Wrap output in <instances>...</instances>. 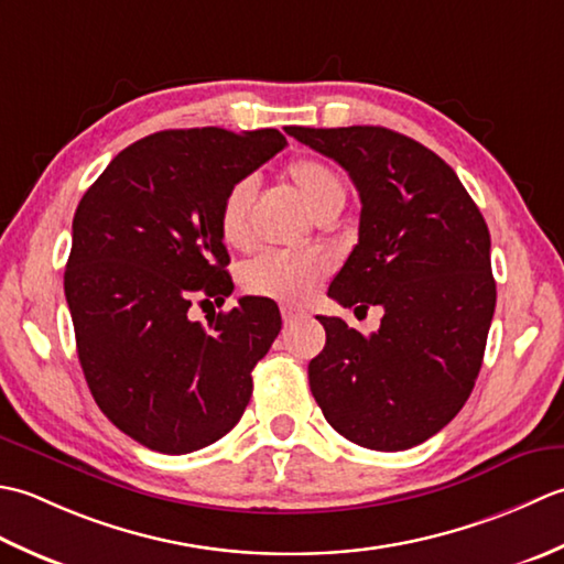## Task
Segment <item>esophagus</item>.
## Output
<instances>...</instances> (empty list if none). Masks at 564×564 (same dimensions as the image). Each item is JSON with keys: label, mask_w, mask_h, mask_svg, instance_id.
Segmentation results:
<instances>
[{"label": "esophagus", "mask_w": 564, "mask_h": 564, "mask_svg": "<svg viewBox=\"0 0 564 564\" xmlns=\"http://www.w3.org/2000/svg\"><path fill=\"white\" fill-rule=\"evenodd\" d=\"M304 316V312H299V308H292V306H282V318H284V324L290 326V324H294L296 318H302Z\"/></svg>", "instance_id": "1"}]
</instances>
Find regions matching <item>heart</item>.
Segmentation results:
<instances>
[{
    "label": "heart",
    "instance_id": "b5f03b06",
    "mask_svg": "<svg viewBox=\"0 0 564 564\" xmlns=\"http://www.w3.org/2000/svg\"><path fill=\"white\" fill-rule=\"evenodd\" d=\"M282 175L316 218L336 216L346 204V180L326 160L314 155L292 158ZM252 192V180H238L224 194L218 206V231L226 246L246 248L250 243ZM326 272V258L312 252H262L243 268L240 280L250 294L299 304L314 294Z\"/></svg>",
    "mask_w": 564,
    "mask_h": 564
}]
</instances>
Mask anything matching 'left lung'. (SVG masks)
<instances>
[{"label": "left lung", "instance_id": "left-lung-1", "mask_svg": "<svg viewBox=\"0 0 564 564\" xmlns=\"http://www.w3.org/2000/svg\"><path fill=\"white\" fill-rule=\"evenodd\" d=\"M286 133L333 158L360 192L358 246L328 286L343 306H382L370 336L316 316L326 348L308 384L343 438L397 453L447 426L485 358L497 284L485 216L455 170L382 126Z\"/></svg>", "mask_w": 564, "mask_h": 564}]
</instances>
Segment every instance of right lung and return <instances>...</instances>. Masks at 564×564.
Wrapping results in <instances>:
<instances>
[{
    "label": "right lung",
    "mask_w": 564,
    "mask_h": 564,
    "mask_svg": "<svg viewBox=\"0 0 564 564\" xmlns=\"http://www.w3.org/2000/svg\"><path fill=\"white\" fill-rule=\"evenodd\" d=\"M284 145L278 129L160 131L123 148L77 204L65 270L77 358L105 416L151 451H199L248 406L278 304L243 296L209 328L187 314L234 292L218 206Z\"/></svg>",
    "instance_id": "right-lung-1"
}]
</instances>
